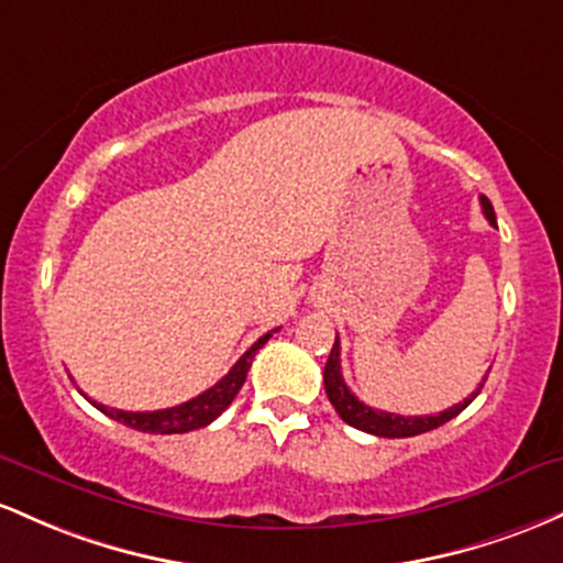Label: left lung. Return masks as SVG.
<instances>
[{"mask_svg":"<svg viewBox=\"0 0 563 563\" xmlns=\"http://www.w3.org/2000/svg\"><path fill=\"white\" fill-rule=\"evenodd\" d=\"M478 201H482V210L486 214V220H489L492 225H497L495 210H492V201L486 197H478ZM482 385L473 390L468 399L454 404V407L444 409V412L420 415V418H404V415L383 412V409L366 407L364 401H358L356 396L351 394V388L343 380V372H340V340L338 338H334L332 353H330V358H327V366H324V390H327V396H330L334 412L343 418V422L358 428V431L372 433V435H383V439H407V435H418V433L433 431V428L444 426V422L457 418V415L463 412V409L468 407L473 399H476L478 390H482Z\"/></svg>","mask_w":563,"mask_h":563,"instance_id":"obj_1","label":"left lung"}]
</instances>
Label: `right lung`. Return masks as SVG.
<instances>
[{
    "label": "right lung",
    "mask_w": 563,
    "mask_h": 563,
    "mask_svg": "<svg viewBox=\"0 0 563 563\" xmlns=\"http://www.w3.org/2000/svg\"><path fill=\"white\" fill-rule=\"evenodd\" d=\"M271 332L263 334L252 349L239 358L236 364L231 366L229 375L223 377L220 383H214L212 388H207L205 394H199L197 399L178 404V407H169V409H156V412H124V409H113V407H103V404L90 401L95 407L100 409L103 415H109L111 420L122 422V426L135 428V431L143 433H188V431H197V428L210 426L214 418H220L229 404L236 399V394L242 390L244 380H247V372L252 366V358L255 353L268 343Z\"/></svg>",
    "instance_id": "obj_1"
}]
</instances>
